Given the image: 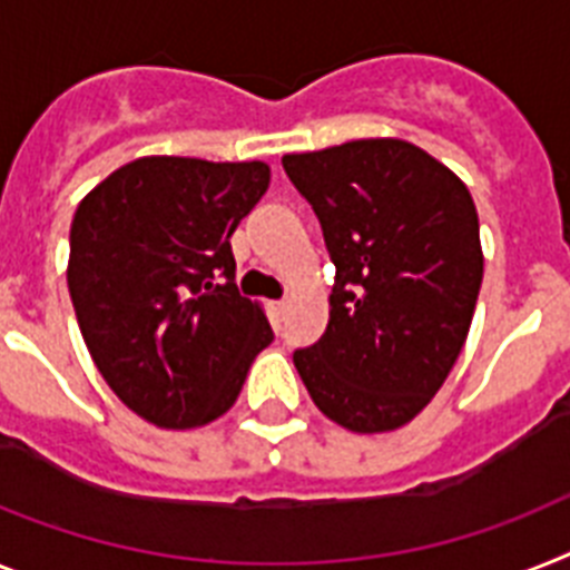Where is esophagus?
Wrapping results in <instances>:
<instances>
[{"instance_id":"esophagus-1","label":"esophagus","mask_w":570,"mask_h":570,"mask_svg":"<svg viewBox=\"0 0 570 570\" xmlns=\"http://www.w3.org/2000/svg\"><path fill=\"white\" fill-rule=\"evenodd\" d=\"M286 313H289V301H286V298L275 301V315H277V318H281V322H284V318H286Z\"/></svg>"}]
</instances>
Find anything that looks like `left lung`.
<instances>
[{"mask_svg":"<svg viewBox=\"0 0 570 570\" xmlns=\"http://www.w3.org/2000/svg\"><path fill=\"white\" fill-rule=\"evenodd\" d=\"M336 266L324 336L293 353L351 432L414 420L455 365L484 277L478 212L449 167L400 138L284 156Z\"/></svg>","mask_w":570,"mask_h":570,"instance_id":"left-lung-1","label":"left lung"}]
</instances>
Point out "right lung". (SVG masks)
I'll list each match as a JSON object with an SVG mask.
<instances>
[{
    "mask_svg": "<svg viewBox=\"0 0 570 570\" xmlns=\"http://www.w3.org/2000/svg\"><path fill=\"white\" fill-rule=\"evenodd\" d=\"M269 188L263 161L147 156L78 205L69 295L100 376L147 423L226 414L275 338L234 284L232 234Z\"/></svg>",
    "mask_w": 570,
    "mask_h": 570,
    "instance_id": "1",
    "label": "right lung"
}]
</instances>
